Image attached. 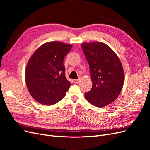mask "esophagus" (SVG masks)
Listing matches in <instances>:
<instances>
[{
    "instance_id": "esophagus-1",
    "label": "esophagus",
    "mask_w": 150,
    "mask_h": 150,
    "mask_svg": "<svg viewBox=\"0 0 150 150\" xmlns=\"http://www.w3.org/2000/svg\"><path fill=\"white\" fill-rule=\"evenodd\" d=\"M81 79H73V83L75 84H78L79 81H80Z\"/></svg>"
}]
</instances>
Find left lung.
Returning a JSON list of instances; mask_svg holds the SVG:
<instances>
[{"label": "left lung", "mask_w": 150, "mask_h": 150, "mask_svg": "<svg viewBox=\"0 0 150 150\" xmlns=\"http://www.w3.org/2000/svg\"><path fill=\"white\" fill-rule=\"evenodd\" d=\"M90 69L93 87L85 93L87 101L96 107H104L115 101L124 84V71L116 53L100 42L81 44Z\"/></svg>", "instance_id": "1"}]
</instances>
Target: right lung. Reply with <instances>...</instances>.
I'll list each match as a JSON object with an SVG mask.
<instances>
[{"label":"right lung","mask_w":150,"mask_h":150,"mask_svg":"<svg viewBox=\"0 0 150 150\" xmlns=\"http://www.w3.org/2000/svg\"><path fill=\"white\" fill-rule=\"evenodd\" d=\"M72 44L59 41L42 44L32 55L25 69V83L36 101L52 105L60 101L69 89L65 76L64 58Z\"/></svg>","instance_id":"1"}]
</instances>
